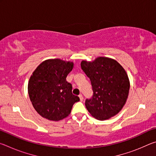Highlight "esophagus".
Segmentation results:
<instances>
[{"instance_id":"esophagus-1","label":"esophagus","mask_w":156,"mask_h":156,"mask_svg":"<svg viewBox=\"0 0 156 156\" xmlns=\"http://www.w3.org/2000/svg\"><path fill=\"white\" fill-rule=\"evenodd\" d=\"M79 98H80V101H83V95H82L81 94H80V95H79Z\"/></svg>"}]
</instances>
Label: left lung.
I'll return each mask as SVG.
<instances>
[{
  "instance_id": "1",
  "label": "left lung",
  "mask_w": 156,
  "mask_h": 156,
  "mask_svg": "<svg viewBox=\"0 0 156 156\" xmlns=\"http://www.w3.org/2000/svg\"><path fill=\"white\" fill-rule=\"evenodd\" d=\"M81 68L91 80L93 96L85 106L98 120L109 119L119 113L128 98L130 83L125 70L116 60L98 57L92 62L83 60Z\"/></svg>"
}]
</instances>
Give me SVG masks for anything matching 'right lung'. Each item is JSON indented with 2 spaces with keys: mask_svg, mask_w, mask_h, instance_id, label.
Masks as SVG:
<instances>
[{
  "mask_svg": "<svg viewBox=\"0 0 156 156\" xmlns=\"http://www.w3.org/2000/svg\"><path fill=\"white\" fill-rule=\"evenodd\" d=\"M73 67L72 62L60 59L44 60L38 66L28 83V94L34 109L42 117L53 121L70 114L73 104L80 100L72 94L66 80Z\"/></svg>",
  "mask_w": 156,
  "mask_h": 156,
  "instance_id": "obj_1",
  "label": "right lung"
}]
</instances>
